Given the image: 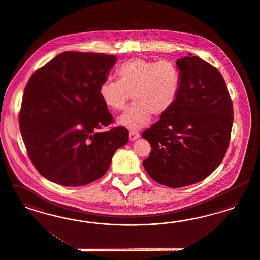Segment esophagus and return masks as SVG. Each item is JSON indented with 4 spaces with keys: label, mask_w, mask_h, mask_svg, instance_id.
I'll return each instance as SVG.
<instances>
[{
    "label": "esophagus",
    "mask_w": 260,
    "mask_h": 260,
    "mask_svg": "<svg viewBox=\"0 0 260 260\" xmlns=\"http://www.w3.org/2000/svg\"><path fill=\"white\" fill-rule=\"evenodd\" d=\"M139 137H140V134H139L138 132H134V131H131L129 132V140L131 141H135Z\"/></svg>",
    "instance_id": "obj_1"
}]
</instances>
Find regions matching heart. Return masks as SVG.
<instances>
[{
  "label": "heart",
  "mask_w": 260,
  "mask_h": 260,
  "mask_svg": "<svg viewBox=\"0 0 260 260\" xmlns=\"http://www.w3.org/2000/svg\"><path fill=\"white\" fill-rule=\"evenodd\" d=\"M117 75L119 80L102 82L99 96L112 112L124 110L133 96L134 104L118 118L120 126L133 131L148 126L152 114H166L176 102L181 87L180 71L170 60L133 58L119 66Z\"/></svg>",
  "instance_id": "heart-1"
}]
</instances>
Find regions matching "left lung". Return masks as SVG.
I'll use <instances>...</instances> for the list:
<instances>
[{
	"label": "left lung",
	"mask_w": 260,
	"mask_h": 260,
	"mask_svg": "<svg viewBox=\"0 0 260 260\" xmlns=\"http://www.w3.org/2000/svg\"><path fill=\"white\" fill-rule=\"evenodd\" d=\"M179 59L181 87L173 108L142 136L150 144L143 161L155 181L181 188L205 179L228 150L234 108L219 71L197 56Z\"/></svg>",
	"instance_id": "left-lung-1"
}]
</instances>
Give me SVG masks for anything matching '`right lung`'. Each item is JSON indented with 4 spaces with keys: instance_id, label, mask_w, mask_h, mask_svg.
<instances>
[{
    "instance_id": "add662e5",
    "label": "right lung",
    "mask_w": 260,
    "mask_h": 260,
    "mask_svg": "<svg viewBox=\"0 0 260 260\" xmlns=\"http://www.w3.org/2000/svg\"><path fill=\"white\" fill-rule=\"evenodd\" d=\"M116 63L104 53L66 51L32 74L19 114L28 157L49 181L84 186L102 177L128 131L116 126L99 87Z\"/></svg>"
}]
</instances>
